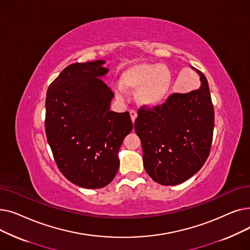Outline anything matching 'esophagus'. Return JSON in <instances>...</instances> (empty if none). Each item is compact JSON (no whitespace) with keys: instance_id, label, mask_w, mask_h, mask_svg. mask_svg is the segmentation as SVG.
Listing matches in <instances>:
<instances>
[{"instance_id":"1","label":"esophagus","mask_w":250,"mask_h":250,"mask_svg":"<svg viewBox=\"0 0 250 250\" xmlns=\"http://www.w3.org/2000/svg\"><path fill=\"white\" fill-rule=\"evenodd\" d=\"M129 114H130V118H132V121H133V123H135V121H136V118H137V115H138V113H137V111L136 110H134V109H132L129 111Z\"/></svg>"}]
</instances>
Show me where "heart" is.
I'll return each instance as SVG.
<instances>
[{"instance_id": "b5f03b06", "label": "heart", "mask_w": 250, "mask_h": 250, "mask_svg": "<svg viewBox=\"0 0 250 250\" xmlns=\"http://www.w3.org/2000/svg\"><path fill=\"white\" fill-rule=\"evenodd\" d=\"M172 78L166 65L139 63L122 75V86L115 88L118 99H125V90L137 92V101L146 107H155L168 98Z\"/></svg>"}]
</instances>
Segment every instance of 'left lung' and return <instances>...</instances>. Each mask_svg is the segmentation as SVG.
<instances>
[{
    "mask_svg": "<svg viewBox=\"0 0 250 250\" xmlns=\"http://www.w3.org/2000/svg\"><path fill=\"white\" fill-rule=\"evenodd\" d=\"M188 93H172L155 107H141L135 130L142 142L143 161L159 185L176 186L203 167L211 151L214 106L208 80Z\"/></svg>",
    "mask_w": 250,
    "mask_h": 250,
    "instance_id": "1",
    "label": "left lung"
}]
</instances>
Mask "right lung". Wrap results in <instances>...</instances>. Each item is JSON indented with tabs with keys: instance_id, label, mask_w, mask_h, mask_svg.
<instances>
[{
	"instance_id": "add662e5",
	"label": "right lung",
	"mask_w": 250,
	"mask_h": 250,
	"mask_svg": "<svg viewBox=\"0 0 250 250\" xmlns=\"http://www.w3.org/2000/svg\"><path fill=\"white\" fill-rule=\"evenodd\" d=\"M104 61L64 68L46 93L45 134L62 175L84 188H101L114 178L118 151L133 129L128 111L109 109L114 96L100 77Z\"/></svg>"
}]
</instances>
